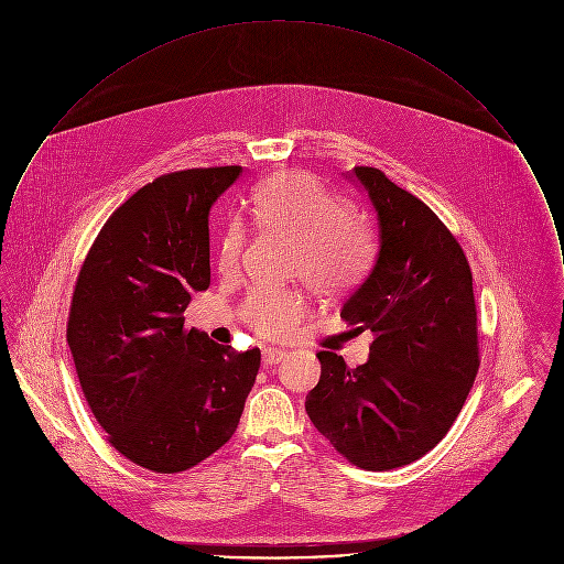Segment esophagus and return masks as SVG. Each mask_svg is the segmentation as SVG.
<instances>
[{
    "instance_id": "1",
    "label": "esophagus",
    "mask_w": 564,
    "mask_h": 564,
    "mask_svg": "<svg viewBox=\"0 0 564 564\" xmlns=\"http://www.w3.org/2000/svg\"><path fill=\"white\" fill-rule=\"evenodd\" d=\"M282 358H286V351H284V349H275V347H264V349H262V362H264V365H275V362H280Z\"/></svg>"
}]
</instances>
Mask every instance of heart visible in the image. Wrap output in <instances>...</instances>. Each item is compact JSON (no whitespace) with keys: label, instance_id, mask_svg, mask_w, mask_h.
<instances>
[{"label":"heart","instance_id":"1","mask_svg":"<svg viewBox=\"0 0 564 564\" xmlns=\"http://www.w3.org/2000/svg\"><path fill=\"white\" fill-rule=\"evenodd\" d=\"M251 213L258 226L297 239L293 273L322 295L351 291L369 271L373 237L365 221L347 215L319 177L306 171H282L262 180L251 193ZM245 228L232 221L219 242V267L232 273L241 264ZM306 313V300L297 291L256 289L242 308V317L258 334L286 336Z\"/></svg>","mask_w":564,"mask_h":564}]
</instances>
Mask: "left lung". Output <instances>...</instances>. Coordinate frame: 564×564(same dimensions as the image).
<instances>
[{"label": "left lung", "mask_w": 564, "mask_h": 564, "mask_svg": "<svg viewBox=\"0 0 564 564\" xmlns=\"http://www.w3.org/2000/svg\"><path fill=\"white\" fill-rule=\"evenodd\" d=\"M378 219V256L340 317L371 329L365 365L319 351L322 378L306 395L315 427L349 463L387 471L425 456L463 410L478 367L469 262L452 232L380 169L354 166Z\"/></svg>", "instance_id": "1"}]
</instances>
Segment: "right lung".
Returning a JSON list of instances; mask_svg holds the SVG:
<instances>
[{
    "label": "right lung",
    "mask_w": 564,
    "mask_h": 564,
    "mask_svg": "<svg viewBox=\"0 0 564 564\" xmlns=\"http://www.w3.org/2000/svg\"><path fill=\"white\" fill-rule=\"evenodd\" d=\"M242 166L188 169L137 191L93 242L67 340L84 398L132 463L177 474L226 445L256 382L260 349L184 329L210 284L208 217Z\"/></svg>",
    "instance_id": "right-lung-1"
}]
</instances>
